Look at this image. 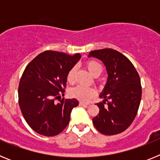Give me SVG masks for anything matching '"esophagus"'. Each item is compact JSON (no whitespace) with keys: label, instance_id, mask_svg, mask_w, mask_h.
<instances>
[{"label":"esophagus","instance_id":"34e87169","mask_svg":"<svg viewBox=\"0 0 160 160\" xmlns=\"http://www.w3.org/2000/svg\"><path fill=\"white\" fill-rule=\"evenodd\" d=\"M79 105L82 106V107H87V106L89 105V103H86V102H79Z\"/></svg>","mask_w":160,"mask_h":160}]
</instances>
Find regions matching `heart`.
Segmentation results:
<instances>
[{
  "instance_id": "heart-1",
  "label": "heart",
  "mask_w": 160,
  "mask_h": 160,
  "mask_svg": "<svg viewBox=\"0 0 160 160\" xmlns=\"http://www.w3.org/2000/svg\"><path fill=\"white\" fill-rule=\"evenodd\" d=\"M86 66L90 71V73L94 77L99 76L103 71V66L100 62L95 60H89L86 62ZM76 66H73L67 73L66 78L68 82L73 84L75 82ZM70 95L73 98L82 102H87L94 97L96 94V91L94 88L91 87H85L82 86H78L71 89L70 92Z\"/></svg>"
}]
</instances>
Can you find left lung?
I'll use <instances>...</instances> for the list:
<instances>
[{"label": "left lung", "mask_w": 160, "mask_h": 160, "mask_svg": "<svg viewBox=\"0 0 160 160\" xmlns=\"http://www.w3.org/2000/svg\"><path fill=\"white\" fill-rule=\"evenodd\" d=\"M100 59L108 73L105 88L97 103L99 113L92 119L103 135H114L128 129L138 112L142 96L140 78L128 58L113 49L93 50L89 58Z\"/></svg>", "instance_id": "left-lung-1"}]
</instances>
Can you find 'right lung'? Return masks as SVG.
<instances>
[{
	"label": "right lung",
	"mask_w": 160,
	"mask_h": 160,
	"mask_svg": "<svg viewBox=\"0 0 160 160\" xmlns=\"http://www.w3.org/2000/svg\"><path fill=\"white\" fill-rule=\"evenodd\" d=\"M81 55L47 50L25 67L18 87V102L24 118L37 133L58 135L70 122V113L78 106L75 98L55 100L64 94L66 75Z\"/></svg>",
	"instance_id": "right-lung-1"
}]
</instances>
